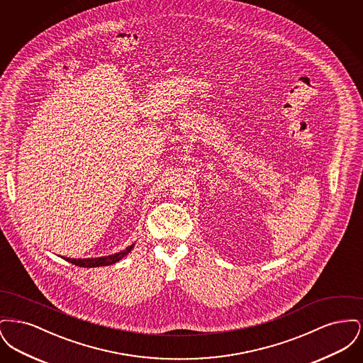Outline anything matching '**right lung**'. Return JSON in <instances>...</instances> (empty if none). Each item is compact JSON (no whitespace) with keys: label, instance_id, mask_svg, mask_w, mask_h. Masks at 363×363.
<instances>
[{"label":"right lung","instance_id":"add662e5","mask_svg":"<svg viewBox=\"0 0 363 363\" xmlns=\"http://www.w3.org/2000/svg\"><path fill=\"white\" fill-rule=\"evenodd\" d=\"M133 246H135V243H132L130 246H128L126 249H123V250L116 253V255H110V256H104V257H96V259H68V257H64V259L69 261L72 264H74V265H77V267H84V268L106 267V265L116 264L120 259H123L133 249Z\"/></svg>","mask_w":363,"mask_h":363}]
</instances>
